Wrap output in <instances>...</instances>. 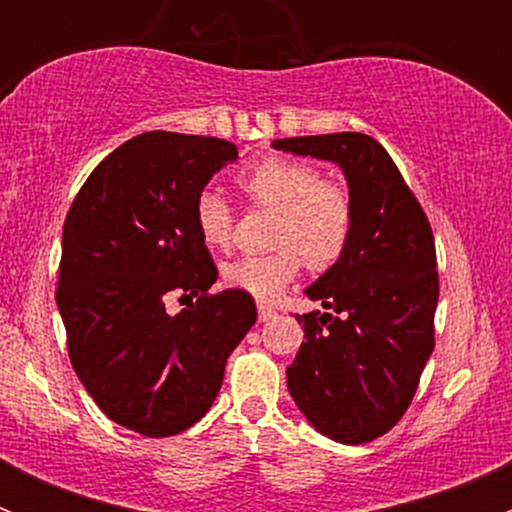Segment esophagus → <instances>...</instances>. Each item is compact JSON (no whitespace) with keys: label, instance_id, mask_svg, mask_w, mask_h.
Masks as SVG:
<instances>
[{"label":"esophagus","instance_id":"obj_1","mask_svg":"<svg viewBox=\"0 0 512 512\" xmlns=\"http://www.w3.org/2000/svg\"><path fill=\"white\" fill-rule=\"evenodd\" d=\"M257 317H260V322H272V319H277V312L270 307H260Z\"/></svg>","mask_w":512,"mask_h":512}]
</instances>
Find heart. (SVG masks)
<instances>
[{
	"label": "heart",
	"instance_id": "obj_1",
	"mask_svg": "<svg viewBox=\"0 0 512 512\" xmlns=\"http://www.w3.org/2000/svg\"><path fill=\"white\" fill-rule=\"evenodd\" d=\"M240 188L255 205L275 210L270 255L237 257L223 265V282L260 302L285 292L299 267L327 270L347 250L354 230L352 200L342 188L322 183L309 163L267 158L240 175ZM193 220L210 247H225L232 237V208L215 190H200Z\"/></svg>",
	"mask_w": 512,
	"mask_h": 512
}]
</instances>
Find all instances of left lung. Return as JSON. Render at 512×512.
Returning <instances> with one entry per match:
<instances>
[{"label": "left lung", "instance_id": "obj_1", "mask_svg": "<svg viewBox=\"0 0 512 512\" xmlns=\"http://www.w3.org/2000/svg\"><path fill=\"white\" fill-rule=\"evenodd\" d=\"M272 148L337 163L347 178L352 240L304 289L324 312L297 317L304 342L287 366V389L319 433L349 446L369 443L409 409L433 352L438 272L431 225L371 136L282 138Z\"/></svg>", "mask_w": 512, "mask_h": 512}]
</instances>
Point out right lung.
Wrapping results in <instances>:
<instances>
[{"mask_svg":"<svg viewBox=\"0 0 512 512\" xmlns=\"http://www.w3.org/2000/svg\"><path fill=\"white\" fill-rule=\"evenodd\" d=\"M235 160L223 138L141 133L96 165L66 215L56 307L71 364L98 409L141 436L208 414L257 319L250 294H208L218 267L193 220L200 190ZM170 293L199 299L170 315Z\"/></svg>","mask_w":512,"mask_h":512,"instance_id":"1","label":"right lung"}]
</instances>
